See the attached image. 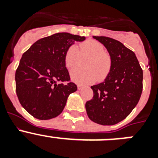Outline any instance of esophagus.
Listing matches in <instances>:
<instances>
[{"label":"esophagus","mask_w":158,"mask_h":158,"mask_svg":"<svg viewBox=\"0 0 158 158\" xmlns=\"http://www.w3.org/2000/svg\"><path fill=\"white\" fill-rule=\"evenodd\" d=\"M82 88H83V85H77V89H79V90H81Z\"/></svg>","instance_id":"obj_1"}]
</instances>
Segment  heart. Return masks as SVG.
Listing matches in <instances>:
<instances>
[{
    "label": "heart",
    "mask_w": 158,
    "mask_h": 158,
    "mask_svg": "<svg viewBox=\"0 0 158 158\" xmlns=\"http://www.w3.org/2000/svg\"><path fill=\"white\" fill-rule=\"evenodd\" d=\"M81 54L90 56L86 63V69H77L71 72V78L74 82L87 85L104 81L109 74L111 68V59L101 43L96 40H87L81 43ZM81 54L77 47L72 45L65 54V66L69 69H74L79 65Z\"/></svg>",
    "instance_id": "obj_1"
}]
</instances>
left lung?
Here are the masks:
<instances>
[{
    "instance_id": "8db88e82",
    "label": "left lung",
    "mask_w": 158,
    "mask_h": 158,
    "mask_svg": "<svg viewBox=\"0 0 158 158\" xmlns=\"http://www.w3.org/2000/svg\"><path fill=\"white\" fill-rule=\"evenodd\" d=\"M107 48L111 68L104 82L91 86L93 97L86 102L89 118L101 125H115L135 107L142 92L143 72L135 54L119 41L93 36Z\"/></svg>"
}]
</instances>
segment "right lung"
<instances>
[{
    "label": "right lung",
    "mask_w": 158,
    "mask_h": 158,
    "mask_svg": "<svg viewBox=\"0 0 158 158\" xmlns=\"http://www.w3.org/2000/svg\"><path fill=\"white\" fill-rule=\"evenodd\" d=\"M85 40V36L56 33L36 41L23 53L16 71V91L20 104L32 116L47 120L62 112L69 95L77 89L65 67V52L75 41Z\"/></svg>",
    "instance_id": "add662e5"
}]
</instances>
